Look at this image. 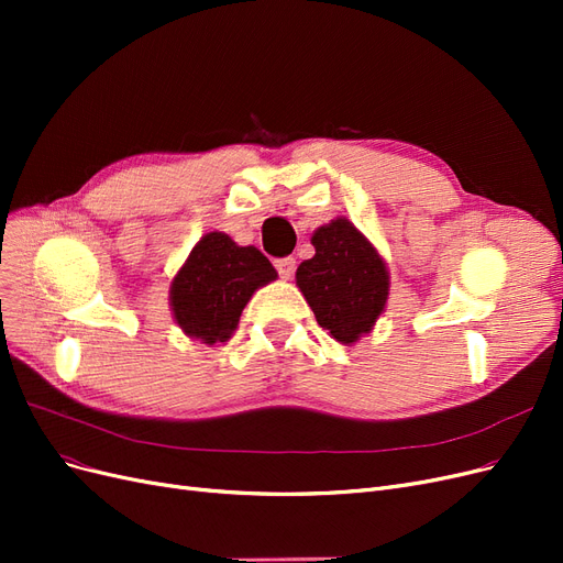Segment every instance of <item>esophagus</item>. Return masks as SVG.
<instances>
[{
    "label": "esophagus",
    "instance_id": "esophagus-1",
    "mask_svg": "<svg viewBox=\"0 0 563 563\" xmlns=\"http://www.w3.org/2000/svg\"><path fill=\"white\" fill-rule=\"evenodd\" d=\"M275 267L284 279H291L294 272H296V258H291V255H286V258H277Z\"/></svg>",
    "mask_w": 563,
    "mask_h": 563
}]
</instances>
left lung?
<instances>
[{
	"label": "left lung",
	"instance_id": "left-lung-1",
	"mask_svg": "<svg viewBox=\"0 0 563 563\" xmlns=\"http://www.w3.org/2000/svg\"><path fill=\"white\" fill-rule=\"evenodd\" d=\"M314 255L300 263L296 284L338 343L368 333L387 302L389 275L380 255L350 220L338 218L312 234Z\"/></svg>",
	"mask_w": 563,
	"mask_h": 563
}]
</instances>
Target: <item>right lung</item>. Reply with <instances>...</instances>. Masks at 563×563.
I'll use <instances>...</instances> for the list:
<instances>
[{
	"instance_id": "1",
	"label": "right lung",
	"mask_w": 563,
	"mask_h": 563,
	"mask_svg": "<svg viewBox=\"0 0 563 563\" xmlns=\"http://www.w3.org/2000/svg\"><path fill=\"white\" fill-rule=\"evenodd\" d=\"M277 279V269L253 246H236L228 234L209 232L192 249L172 284L178 327L203 343H223L240 323L255 288Z\"/></svg>"
}]
</instances>
